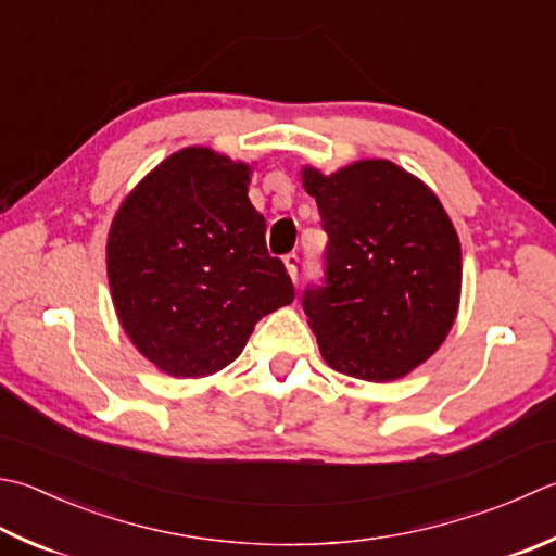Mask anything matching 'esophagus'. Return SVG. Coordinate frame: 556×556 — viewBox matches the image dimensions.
Wrapping results in <instances>:
<instances>
[{
	"label": "esophagus",
	"mask_w": 556,
	"mask_h": 556,
	"mask_svg": "<svg viewBox=\"0 0 556 556\" xmlns=\"http://www.w3.org/2000/svg\"><path fill=\"white\" fill-rule=\"evenodd\" d=\"M299 263H301V257H299V253H289L287 257H285V265H287V271L291 275V279L296 281L299 279Z\"/></svg>",
	"instance_id": "obj_1"
}]
</instances>
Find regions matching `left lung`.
Returning a JSON list of instances; mask_svg holds the SVG:
<instances>
[{
    "mask_svg": "<svg viewBox=\"0 0 556 556\" xmlns=\"http://www.w3.org/2000/svg\"><path fill=\"white\" fill-rule=\"evenodd\" d=\"M318 202L323 285L303 311L334 371L395 380L439 350L458 313L460 241L427 185L390 161H358L332 176L303 168Z\"/></svg>",
    "mask_w": 556,
    "mask_h": 556,
    "instance_id": "left-lung-1",
    "label": "left lung"
}]
</instances>
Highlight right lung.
Segmentation results:
<instances>
[{"mask_svg": "<svg viewBox=\"0 0 556 556\" xmlns=\"http://www.w3.org/2000/svg\"><path fill=\"white\" fill-rule=\"evenodd\" d=\"M248 182L245 163L190 147L151 170L113 219L108 281L117 318L170 376L222 371L263 315L293 301Z\"/></svg>", "mask_w": 556, "mask_h": 556, "instance_id": "add662e5", "label": "right lung"}]
</instances>
